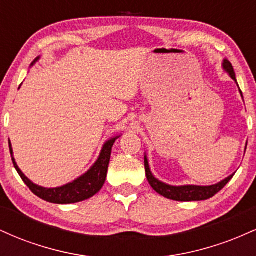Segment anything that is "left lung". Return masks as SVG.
Here are the masks:
<instances>
[{
  "instance_id": "left-lung-1",
  "label": "left lung",
  "mask_w": 256,
  "mask_h": 256,
  "mask_svg": "<svg viewBox=\"0 0 256 256\" xmlns=\"http://www.w3.org/2000/svg\"><path fill=\"white\" fill-rule=\"evenodd\" d=\"M222 67L228 74L231 76V78L236 82V76H234V67L230 61L224 60ZM242 94V92H240ZM144 167H146V179H148L149 184L152 189L155 190L158 194L162 195L164 198L173 200V201H182V202H189V201H202V200H208L213 198L216 194H218L222 188L225 186L228 182L231 180V178L234 177V174L228 177L224 180H222L218 184L210 185V186H198V185H184V186H171V185H167L162 182L158 180L152 174L150 168H149V164L146 158L144 156Z\"/></svg>"
}]
</instances>
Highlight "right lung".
Segmentation results:
<instances>
[{
	"label": "right lung",
	"mask_w": 256,
	"mask_h": 256,
	"mask_svg": "<svg viewBox=\"0 0 256 256\" xmlns=\"http://www.w3.org/2000/svg\"><path fill=\"white\" fill-rule=\"evenodd\" d=\"M36 60H38V58ZM116 138L118 137L112 138V140H110L106 143L104 148H102V152L101 154H100L98 161L95 162V165L91 167L85 174L79 177L78 179H76L72 183H68L60 188H54V189H46V188L38 186V185L32 183L30 179L26 178L24 173L20 171V168L18 167L16 160H14L10 142V150L12 155V161H13V165L16 167V172L19 173V176L22 177V180H24V183L28 185V189H30L34 195L38 196L40 198L44 200V201L52 202V204H76V202H80L84 201V200L92 198L95 194H98L100 190H101V188L104 186L106 182V177H107L112 146H113Z\"/></svg>",
	"instance_id": "1"
}]
</instances>
